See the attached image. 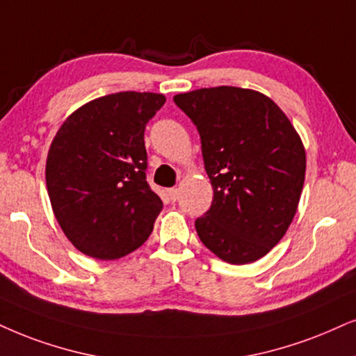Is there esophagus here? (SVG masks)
<instances>
[{
  "mask_svg": "<svg viewBox=\"0 0 356 356\" xmlns=\"http://www.w3.org/2000/svg\"><path fill=\"white\" fill-rule=\"evenodd\" d=\"M168 195H169V199L172 200V202H175L179 199V195H181V193H179V188H169L168 191Z\"/></svg>",
  "mask_w": 356,
  "mask_h": 356,
  "instance_id": "34e87169",
  "label": "esophagus"
}]
</instances>
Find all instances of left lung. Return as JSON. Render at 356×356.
<instances>
[{
    "mask_svg": "<svg viewBox=\"0 0 356 356\" xmlns=\"http://www.w3.org/2000/svg\"><path fill=\"white\" fill-rule=\"evenodd\" d=\"M197 126L213 202L195 220L200 241L232 264L263 258L284 236L298 210L305 151L271 98L238 87L174 97Z\"/></svg>",
    "mask_w": 356,
    "mask_h": 356,
    "instance_id": "obj_1",
    "label": "left lung"
}]
</instances>
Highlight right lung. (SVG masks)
<instances>
[{
  "label": "right lung",
  "mask_w": 356,
  "mask_h": 356,
  "mask_svg": "<svg viewBox=\"0 0 356 356\" xmlns=\"http://www.w3.org/2000/svg\"><path fill=\"white\" fill-rule=\"evenodd\" d=\"M161 93L120 92L87 103L60 126L46 182L54 213L79 251L118 259L149 238L163 200L146 181L145 129Z\"/></svg>",
  "instance_id": "add662e5"
}]
</instances>
